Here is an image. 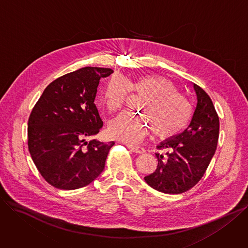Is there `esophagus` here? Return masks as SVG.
<instances>
[{"instance_id":"34e87169","label":"esophagus","mask_w":248,"mask_h":248,"mask_svg":"<svg viewBox=\"0 0 248 248\" xmlns=\"http://www.w3.org/2000/svg\"><path fill=\"white\" fill-rule=\"evenodd\" d=\"M127 147L133 152V153H136V154H143L145 151L143 148L141 147H138V146H133V145H127Z\"/></svg>"}]
</instances>
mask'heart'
I'll use <instances>...</instances> for the list:
<instances>
[{
  "mask_svg": "<svg viewBox=\"0 0 248 248\" xmlns=\"http://www.w3.org/2000/svg\"><path fill=\"white\" fill-rule=\"evenodd\" d=\"M130 90L144 96L139 103L142 114L136 116L123 112L114 118L109 124V133L114 138L136 144L153 129L157 138L167 139L188 125L192 115L190 103L170 79L160 76H144L130 84L122 77H113L103 93L107 109H120Z\"/></svg>",
  "mask_w": 248,
  "mask_h": 248,
  "instance_id": "heart-1",
  "label": "heart"
}]
</instances>
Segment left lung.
Wrapping results in <instances>:
<instances>
[{"label": "left lung", "mask_w": 248, "mask_h": 248, "mask_svg": "<svg viewBox=\"0 0 248 248\" xmlns=\"http://www.w3.org/2000/svg\"><path fill=\"white\" fill-rule=\"evenodd\" d=\"M197 103L189 126L180 134L161 142L166 155L155 154L157 168L145 181L167 194H180L195 186L204 175L215 155L219 121L210 96L193 84Z\"/></svg>", "instance_id": "obj_1"}]
</instances>
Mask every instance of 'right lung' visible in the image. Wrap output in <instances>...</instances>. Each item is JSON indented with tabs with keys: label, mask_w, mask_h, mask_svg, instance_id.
Returning a JSON list of instances; mask_svg holds the SVG:
<instances>
[{
	"label": "right lung",
	"mask_w": 248,
	"mask_h": 248,
	"mask_svg": "<svg viewBox=\"0 0 248 248\" xmlns=\"http://www.w3.org/2000/svg\"><path fill=\"white\" fill-rule=\"evenodd\" d=\"M111 69L85 67L52 81L31 113L29 151L52 186L74 190L92 183L104 170L114 142L87 141L103 126L94 104L101 78Z\"/></svg>",
	"instance_id": "1"
}]
</instances>
